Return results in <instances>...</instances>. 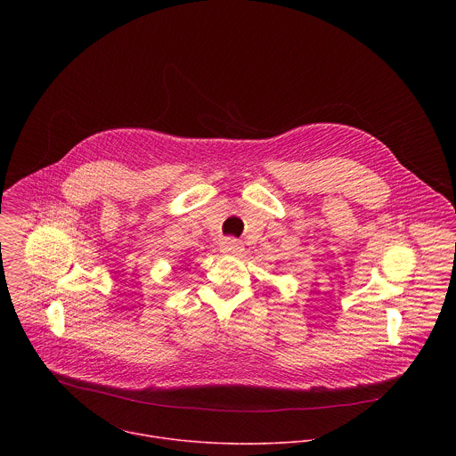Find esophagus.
Listing matches in <instances>:
<instances>
[{"label":"esophagus","mask_w":456,"mask_h":456,"mask_svg":"<svg viewBox=\"0 0 456 456\" xmlns=\"http://www.w3.org/2000/svg\"><path fill=\"white\" fill-rule=\"evenodd\" d=\"M220 250L225 252V254H240L243 250V247H241L240 240H236L232 236H227L220 241Z\"/></svg>","instance_id":"34e87169"}]
</instances>
